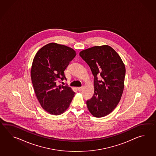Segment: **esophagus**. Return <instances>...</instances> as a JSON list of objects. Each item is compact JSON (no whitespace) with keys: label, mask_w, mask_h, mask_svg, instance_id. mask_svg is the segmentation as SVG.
<instances>
[{"label":"esophagus","mask_w":156,"mask_h":156,"mask_svg":"<svg viewBox=\"0 0 156 156\" xmlns=\"http://www.w3.org/2000/svg\"><path fill=\"white\" fill-rule=\"evenodd\" d=\"M83 86H81V87H77V90H78L79 91H81V90L83 89Z\"/></svg>","instance_id":"esophagus-1"}]
</instances>
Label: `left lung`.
Segmentation results:
<instances>
[{
    "mask_svg": "<svg viewBox=\"0 0 156 156\" xmlns=\"http://www.w3.org/2000/svg\"><path fill=\"white\" fill-rule=\"evenodd\" d=\"M79 55L94 76V93L87 100V107L95 117L106 116L116 108L122 96L125 65L116 51L108 45L93 47L81 51Z\"/></svg>",
    "mask_w": 156,
    "mask_h": 156,
    "instance_id": "1",
    "label": "left lung"
}]
</instances>
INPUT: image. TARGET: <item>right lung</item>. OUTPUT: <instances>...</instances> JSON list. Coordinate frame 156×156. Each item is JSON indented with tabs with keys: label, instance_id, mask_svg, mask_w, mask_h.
<instances>
[{
	"label": "right lung",
	"instance_id": "1",
	"mask_svg": "<svg viewBox=\"0 0 156 156\" xmlns=\"http://www.w3.org/2000/svg\"><path fill=\"white\" fill-rule=\"evenodd\" d=\"M75 56V51L69 47L50 43L33 58L30 76L34 92L42 108L51 115L64 113L75 95L70 87L57 83L66 80L64 71Z\"/></svg>",
	"mask_w": 156,
	"mask_h": 156
}]
</instances>
